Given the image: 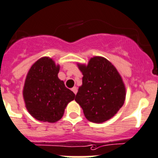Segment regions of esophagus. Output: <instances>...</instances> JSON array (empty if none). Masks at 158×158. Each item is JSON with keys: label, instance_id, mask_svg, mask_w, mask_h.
<instances>
[{"label": "esophagus", "instance_id": "34e87169", "mask_svg": "<svg viewBox=\"0 0 158 158\" xmlns=\"http://www.w3.org/2000/svg\"><path fill=\"white\" fill-rule=\"evenodd\" d=\"M71 91H73L75 94H76L77 92V87H73V88L71 89Z\"/></svg>", "mask_w": 158, "mask_h": 158}]
</instances>
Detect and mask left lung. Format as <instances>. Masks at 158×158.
<instances>
[{"instance_id": "obj_1", "label": "left lung", "mask_w": 158, "mask_h": 158, "mask_svg": "<svg viewBox=\"0 0 158 158\" xmlns=\"http://www.w3.org/2000/svg\"><path fill=\"white\" fill-rule=\"evenodd\" d=\"M82 85L75 101L89 121L101 123L110 119L124 104L126 88L115 67L106 59L94 56L88 66L79 64Z\"/></svg>"}]
</instances>
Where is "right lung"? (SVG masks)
<instances>
[{
    "mask_svg": "<svg viewBox=\"0 0 158 158\" xmlns=\"http://www.w3.org/2000/svg\"><path fill=\"white\" fill-rule=\"evenodd\" d=\"M59 70L60 66L52 59L43 57L31 66L27 74L24 100L28 112L37 120L58 121L67 104L74 99V93L58 78Z\"/></svg>",
    "mask_w": 158,
    "mask_h": 158,
    "instance_id": "right-lung-1",
    "label": "right lung"
}]
</instances>
